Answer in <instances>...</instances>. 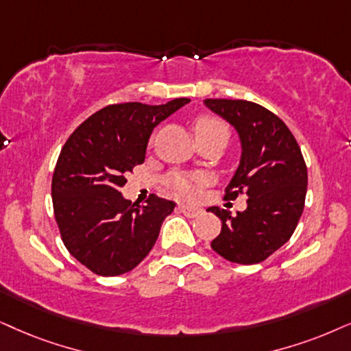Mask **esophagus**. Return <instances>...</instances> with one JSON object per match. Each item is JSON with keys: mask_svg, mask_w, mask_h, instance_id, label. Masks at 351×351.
<instances>
[{"mask_svg": "<svg viewBox=\"0 0 351 351\" xmlns=\"http://www.w3.org/2000/svg\"><path fill=\"white\" fill-rule=\"evenodd\" d=\"M178 210L181 212V214H184L186 217H189V219H194V217H197V215L202 214L201 208L193 207V206H184V204H180Z\"/></svg>", "mask_w": 351, "mask_h": 351, "instance_id": "esophagus-1", "label": "esophagus"}]
</instances>
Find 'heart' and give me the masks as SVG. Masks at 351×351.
<instances>
[{
	"label": "heart",
	"instance_id": "b5f03b06",
	"mask_svg": "<svg viewBox=\"0 0 351 351\" xmlns=\"http://www.w3.org/2000/svg\"><path fill=\"white\" fill-rule=\"evenodd\" d=\"M227 131L228 128L221 119L208 117V114H202V117L196 118L194 121V131L196 136L207 134L212 131ZM165 183L173 193L178 194L180 197L184 199H194L201 193L202 186L206 184V176L199 175V173H184V171H173L165 178Z\"/></svg>",
	"mask_w": 351,
	"mask_h": 351
}]
</instances>
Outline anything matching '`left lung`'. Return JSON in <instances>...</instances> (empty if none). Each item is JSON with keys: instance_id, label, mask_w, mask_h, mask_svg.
<instances>
[{"instance_id": "obj_1", "label": "left lung", "mask_w": 351, "mask_h": 351, "mask_svg": "<svg viewBox=\"0 0 351 351\" xmlns=\"http://www.w3.org/2000/svg\"><path fill=\"white\" fill-rule=\"evenodd\" d=\"M204 104L233 124L241 139V162L225 197L247 196V208L237 215L207 208L221 220L210 246L230 263H263L291 238L303 214L308 188L303 154L287 124L263 105L228 99Z\"/></svg>"}]
</instances>
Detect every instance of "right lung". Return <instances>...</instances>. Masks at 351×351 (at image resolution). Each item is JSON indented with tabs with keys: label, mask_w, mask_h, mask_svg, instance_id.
Instances as JSON below:
<instances>
[{
	"label": "right lung",
	"mask_w": 351,
	"mask_h": 351,
	"mask_svg": "<svg viewBox=\"0 0 351 351\" xmlns=\"http://www.w3.org/2000/svg\"><path fill=\"white\" fill-rule=\"evenodd\" d=\"M141 101L106 105L79 124L61 149L51 180L55 220L66 250L97 275L130 272L152 250L176 204L152 194L126 201V173L145 160L154 128L186 105Z\"/></svg>",
	"instance_id": "obj_1"
}]
</instances>
